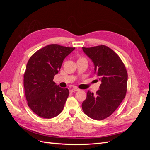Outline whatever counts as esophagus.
Listing matches in <instances>:
<instances>
[{
	"mask_svg": "<svg viewBox=\"0 0 150 150\" xmlns=\"http://www.w3.org/2000/svg\"><path fill=\"white\" fill-rule=\"evenodd\" d=\"M79 91V89L76 88H72V89H71L70 90V92L71 93H73V92H75V91Z\"/></svg>",
	"mask_w": 150,
	"mask_h": 150,
	"instance_id": "esophagus-1",
	"label": "esophagus"
}]
</instances>
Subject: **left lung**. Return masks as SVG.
<instances>
[{"label": "left lung", "mask_w": 150, "mask_h": 150, "mask_svg": "<svg viewBox=\"0 0 150 150\" xmlns=\"http://www.w3.org/2000/svg\"><path fill=\"white\" fill-rule=\"evenodd\" d=\"M82 49L101 82L96 95L88 91L82 108L89 117L102 120L111 115L125 98L128 74L120 57L110 47L101 45Z\"/></svg>", "instance_id": "1"}]
</instances>
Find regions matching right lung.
Returning <instances> with one entry per match:
<instances>
[{"mask_svg": "<svg viewBox=\"0 0 150 150\" xmlns=\"http://www.w3.org/2000/svg\"><path fill=\"white\" fill-rule=\"evenodd\" d=\"M74 47L50 44L32 56L24 75V86L29 107L36 115L50 119L62 112L69 90L53 81L63 61Z\"/></svg>", "mask_w": 150, "mask_h": 150, "instance_id": "obj_1", "label": "right lung"}]
</instances>
